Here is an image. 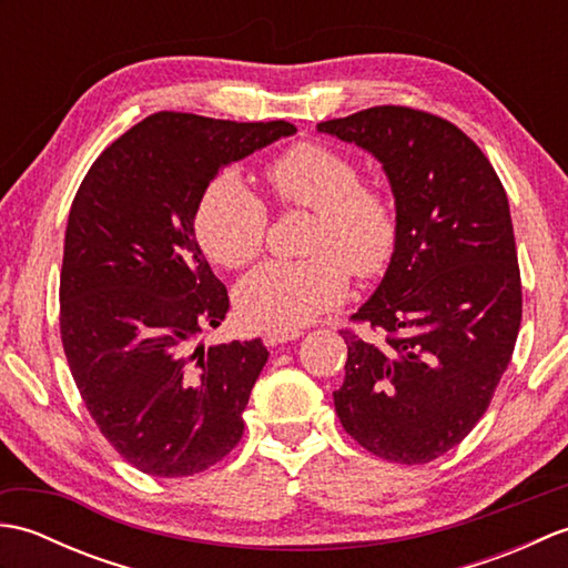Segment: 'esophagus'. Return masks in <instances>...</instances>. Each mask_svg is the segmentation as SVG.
Returning a JSON list of instances; mask_svg holds the SVG:
<instances>
[{
	"mask_svg": "<svg viewBox=\"0 0 568 568\" xmlns=\"http://www.w3.org/2000/svg\"><path fill=\"white\" fill-rule=\"evenodd\" d=\"M300 336H303V332L300 329H268L263 334V342H265V346H277V344L300 339Z\"/></svg>",
	"mask_w": 568,
	"mask_h": 568,
	"instance_id": "esophagus-1",
	"label": "esophagus"
}]
</instances>
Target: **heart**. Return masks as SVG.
<instances>
[{
  "label": "heart",
  "instance_id": "heart-1",
  "mask_svg": "<svg viewBox=\"0 0 568 568\" xmlns=\"http://www.w3.org/2000/svg\"><path fill=\"white\" fill-rule=\"evenodd\" d=\"M285 210L315 212L303 261H268L236 287V310L258 329H297L344 303L352 271L381 277L400 248L397 202L383 185L361 183L358 165L320 141H300L265 168ZM268 207L236 173L204 185L195 207V236L207 258L244 268L268 236Z\"/></svg>",
  "mask_w": 568,
  "mask_h": 568
}]
</instances>
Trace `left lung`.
Wrapping results in <instances>:
<instances>
[{
	"instance_id": "1",
	"label": "left lung",
	"mask_w": 568,
	"mask_h": 568,
	"mask_svg": "<svg viewBox=\"0 0 568 568\" xmlns=\"http://www.w3.org/2000/svg\"><path fill=\"white\" fill-rule=\"evenodd\" d=\"M383 163L400 248L342 329L346 378L334 407L348 437L395 464H427L464 442L496 395L523 322L505 187L456 124L403 104L320 122Z\"/></svg>"
}]
</instances>
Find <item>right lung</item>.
<instances>
[{"instance_id":"right-lung-1","label":"right lung","mask_w":568,"mask_h":568,"mask_svg":"<svg viewBox=\"0 0 568 568\" xmlns=\"http://www.w3.org/2000/svg\"><path fill=\"white\" fill-rule=\"evenodd\" d=\"M291 122L155 112L110 143L72 200L60 268V339L102 437L149 476L207 470L244 434L268 352L197 346L229 312L195 239V207L222 165Z\"/></svg>"}]
</instances>
